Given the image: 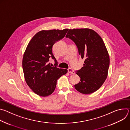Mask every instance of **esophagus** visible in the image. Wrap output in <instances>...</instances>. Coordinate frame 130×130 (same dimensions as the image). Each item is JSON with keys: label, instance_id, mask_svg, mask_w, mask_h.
<instances>
[{"label": "esophagus", "instance_id": "obj_1", "mask_svg": "<svg viewBox=\"0 0 130 130\" xmlns=\"http://www.w3.org/2000/svg\"><path fill=\"white\" fill-rule=\"evenodd\" d=\"M68 72L70 73H71V74L75 73V71H74V70L71 68H68Z\"/></svg>", "mask_w": 130, "mask_h": 130}]
</instances>
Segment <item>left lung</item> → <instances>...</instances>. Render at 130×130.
I'll use <instances>...</instances> for the list:
<instances>
[{"label":"left lung","instance_id":"8db88e82","mask_svg":"<svg viewBox=\"0 0 130 130\" xmlns=\"http://www.w3.org/2000/svg\"><path fill=\"white\" fill-rule=\"evenodd\" d=\"M66 38L75 43L84 60L83 66L76 73L80 81L75 87L82 94H91L100 88L107 77L109 57L104 43L96 32L88 28L69 29Z\"/></svg>","mask_w":130,"mask_h":130}]
</instances>
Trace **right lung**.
Wrapping results in <instances>:
<instances>
[{
	"mask_svg": "<svg viewBox=\"0 0 130 130\" xmlns=\"http://www.w3.org/2000/svg\"><path fill=\"white\" fill-rule=\"evenodd\" d=\"M68 29L42 30L36 33L28 43L24 53L23 68L28 86L38 95L46 97L54 91L57 80L67 72L66 69L51 66L48 63L52 46L63 39Z\"/></svg>",
	"mask_w": 130,
	"mask_h": 130,
	"instance_id": "right-lung-1",
	"label": "right lung"
}]
</instances>
